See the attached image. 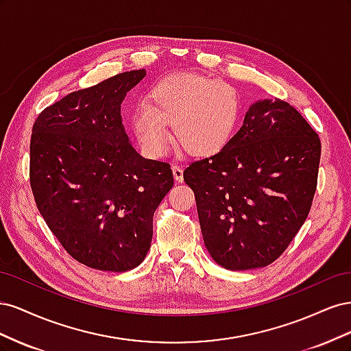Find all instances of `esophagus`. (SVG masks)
I'll return each mask as SVG.
<instances>
[{
    "instance_id": "obj_1",
    "label": "esophagus",
    "mask_w": 351,
    "mask_h": 351,
    "mask_svg": "<svg viewBox=\"0 0 351 351\" xmlns=\"http://www.w3.org/2000/svg\"><path fill=\"white\" fill-rule=\"evenodd\" d=\"M173 176H174V180L177 183H182L183 182V168L178 167V165H173Z\"/></svg>"
}]
</instances>
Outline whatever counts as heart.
Here are the masks:
<instances>
[{"instance_id": "obj_1", "label": "heart", "mask_w": 351, "mask_h": 351, "mask_svg": "<svg viewBox=\"0 0 351 351\" xmlns=\"http://www.w3.org/2000/svg\"><path fill=\"white\" fill-rule=\"evenodd\" d=\"M241 101L230 84L197 74H173L156 82L130 119L142 151L162 156L173 125L176 145L189 156L208 159L224 152L234 139Z\"/></svg>"}]
</instances>
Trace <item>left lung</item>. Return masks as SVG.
<instances>
[{"instance_id":"left-lung-1","label":"left lung","mask_w":351,"mask_h":351,"mask_svg":"<svg viewBox=\"0 0 351 351\" xmlns=\"http://www.w3.org/2000/svg\"><path fill=\"white\" fill-rule=\"evenodd\" d=\"M321 141L281 99H259L227 149L184 169L205 247L230 271L280 258L309 214Z\"/></svg>"}]
</instances>
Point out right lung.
<instances>
[{"mask_svg":"<svg viewBox=\"0 0 351 351\" xmlns=\"http://www.w3.org/2000/svg\"><path fill=\"white\" fill-rule=\"evenodd\" d=\"M146 76L117 74L42 111L32 129L30 186L47 226L89 268L124 272L146 258L154 212L173 187L168 164L143 158L121 104Z\"/></svg>","mask_w":351,"mask_h":351,"instance_id":"right-lung-1","label":"right lung"}]
</instances>
